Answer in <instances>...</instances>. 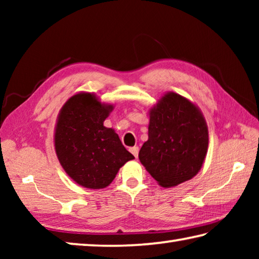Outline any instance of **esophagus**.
<instances>
[{
	"mask_svg": "<svg viewBox=\"0 0 259 259\" xmlns=\"http://www.w3.org/2000/svg\"><path fill=\"white\" fill-rule=\"evenodd\" d=\"M130 152L133 153L135 157H138V152H139V148L138 146H134V147H130Z\"/></svg>",
	"mask_w": 259,
	"mask_h": 259,
	"instance_id": "esophagus-1",
	"label": "esophagus"
}]
</instances>
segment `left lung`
Here are the masks:
<instances>
[{"instance_id":"obj_1","label":"left lung","mask_w":259,"mask_h":259,"mask_svg":"<svg viewBox=\"0 0 259 259\" xmlns=\"http://www.w3.org/2000/svg\"><path fill=\"white\" fill-rule=\"evenodd\" d=\"M208 144V125L200 108L169 91L150 109L148 139L138 157L160 186L175 187L200 171Z\"/></svg>"}]
</instances>
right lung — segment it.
Listing matches in <instances>:
<instances>
[{"instance_id":"obj_1","label":"right lung","mask_w":259,"mask_h":259,"mask_svg":"<svg viewBox=\"0 0 259 259\" xmlns=\"http://www.w3.org/2000/svg\"><path fill=\"white\" fill-rule=\"evenodd\" d=\"M91 93H78L63 105L55 128V150L61 166L85 188L107 187L125 162L135 156L104 121L113 111Z\"/></svg>"}]
</instances>
